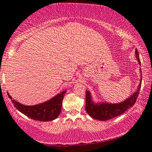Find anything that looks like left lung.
<instances>
[{"label": "left lung", "instance_id": "obj_1", "mask_svg": "<svg viewBox=\"0 0 152 152\" xmlns=\"http://www.w3.org/2000/svg\"><path fill=\"white\" fill-rule=\"evenodd\" d=\"M135 56L138 63L140 65L139 55L137 49H135ZM140 79L137 89L126 100L119 103H109L107 102H96L92 100L90 92L86 90V111L89 116L95 119L100 121H106L116 116H119L130 109L135 103L141 86V71L140 69Z\"/></svg>", "mask_w": 152, "mask_h": 152}]
</instances>
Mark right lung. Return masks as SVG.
<instances>
[{
    "label": "right lung",
    "instance_id": "1",
    "mask_svg": "<svg viewBox=\"0 0 152 152\" xmlns=\"http://www.w3.org/2000/svg\"><path fill=\"white\" fill-rule=\"evenodd\" d=\"M66 90L54 96L50 100L44 103L34 105H25L12 99V96L8 93L9 97L12 99V103L19 111L28 116L32 119L43 122L52 121L57 119L61 112L62 104L64 95Z\"/></svg>",
    "mask_w": 152,
    "mask_h": 152
}]
</instances>
